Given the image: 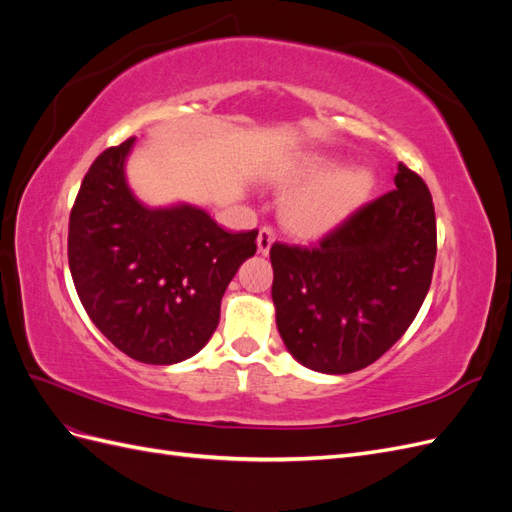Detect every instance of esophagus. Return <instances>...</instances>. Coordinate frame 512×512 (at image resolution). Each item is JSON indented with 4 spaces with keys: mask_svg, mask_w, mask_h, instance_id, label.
Wrapping results in <instances>:
<instances>
[{
    "mask_svg": "<svg viewBox=\"0 0 512 512\" xmlns=\"http://www.w3.org/2000/svg\"><path fill=\"white\" fill-rule=\"evenodd\" d=\"M273 241H275V230H273L271 226H262V228L258 230V239H256L258 252H260L262 256H267L269 250H271Z\"/></svg>",
    "mask_w": 512,
    "mask_h": 512,
    "instance_id": "obj_1",
    "label": "esophagus"
}]
</instances>
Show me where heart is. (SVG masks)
I'll return each instance as SVG.
<instances>
[{"label": "heart", "instance_id": "heart-1", "mask_svg": "<svg viewBox=\"0 0 512 512\" xmlns=\"http://www.w3.org/2000/svg\"><path fill=\"white\" fill-rule=\"evenodd\" d=\"M307 181L282 207L288 230L299 237H322L359 209L374 190V175L363 166L339 168V160L316 156L303 160L292 173Z\"/></svg>", "mask_w": 512, "mask_h": 512}]
</instances>
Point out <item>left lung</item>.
I'll return each mask as SVG.
<instances>
[{
  "instance_id": "left-lung-1",
  "label": "left lung",
  "mask_w": 512,
  "mask_h": 512,
  "mask_svg": "<svg viewBox=\"0 0 512 512\" xmlns=\"http://www.w3.org/2000/svg\"><path fill=\"white\" fill-rule=\"evenodd\" d=\"M395 188L316 245H271L275 322L288 352L322 374H352L408 331L431 286L436 211L399 164Z\"/></svg>"
}]
</instances>
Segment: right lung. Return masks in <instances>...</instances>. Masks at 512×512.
<instances>
[{
    "label": "right lung",
    "instance_id": "1",
    "mask_svg": "<svg viewBox=\"0 0 512 512\" xmlns=\"http://www.w3.org/2000/svg\"><path fill=\"white\" fill-rule=\"evenodd\" d=\"M134 138L102 151L74 200L68 262L91 322L130 359L173 365L203 348L258 230L228 232L192 205L151 209L126 181Z\"/></svg>",
    "mask_w": 512,
    "mask_h": 512
}]
</instances>
